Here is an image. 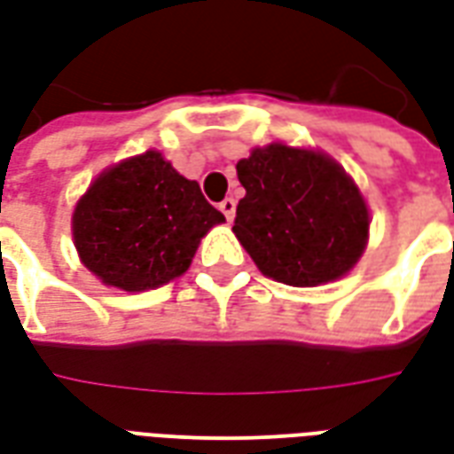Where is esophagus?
<instances>
[{
	"instance_id": "34e87169",
	"label": "esophagus",
	"mask_w": 454,
	"mask_h": 454,
	"mask_svg": "<svg viewBox=\"0 0 454 454\" xmlns=\"http://www.w3.org/2000/svg\"><path fill=\"white\" fill-rule=\"evenodd\" d=\"M218 209L223 211V216H226L228 221H233V216H236V200H233V197H226V200L218 204Z\"/></svg>"
}]
</instances>
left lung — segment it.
<instances>
[{"label": "left lung", "mask_w": 454, "mask_h": 454, "mask_svg": "<svg viewBox=\"0 0 454 454\" xmlns=\"http://www.w3.org/2000/svg\"><path fill=\"white\" fill-rule=\"evenodd\" d=\"M245 197L233 233L264 277L320 286L344 277L368 243V207L327 153L270 144L238 160Z\"/></svg>", "instance_id": "obj_1"}]
</instances>
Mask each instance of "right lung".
I'll return each mask as SVG.
<instances>
[{
    "mask_svg": "<svg viewBox=\"0 0 454 454\" xmlns=\"http://www.w3.org/2000/svg\"><path fill=\"white\" fill-rule=\"evenodd\" d=\"M226 218L159 151L100 173L72 216L83 267L106 286L159 288L183 277L209 228Z\"/></svg>",
    "mask_w": 454,
    "mask_h": 454,
    "instance_id": "1",
    "label": "right lung"
}]
</instances>
